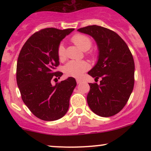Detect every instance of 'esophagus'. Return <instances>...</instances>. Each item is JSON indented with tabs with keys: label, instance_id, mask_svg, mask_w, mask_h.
Wrapping results in <instances>:
<instances>
[{
	"label": "esophagus",
	"instance_id": "obj_1",
	"mask_svg": "<svg viewBox=\"0 0 151 151\" xmlns=\"http://www.w3.org/2000/svg\"><path fill=\"white\" fill-rule=\"evenodd\" d=\"M82 82V80L80 79H77V84H80V83Z\"/></svg>",
	"mask_w": 151,
	"mask_h": 151
}]
</instances>
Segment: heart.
I'll return each instance as SVG.
<instances>
[{"mask_svg": "<svg viewBox=\"0 0 151 151\" xmlns=\"http://www.w3.org/2000/svg\"><path fill=\"white\" fill-rule=\"evenodd\" d=\"M72 42L83 51L89 50L92 45V41L88 36L83 34H77L72 37ZM58 56L59 60L65 59V47L60 44L58 48ZM89 68V65L86 61H70L64 67V72L67 75L74 77H80Z\"/></svg>", "mask_w": 151, "mask_h": 151, "instance_id": "1", "label": "heart"}]
</instances>
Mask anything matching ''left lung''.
Here are the masks:
<instances>
[{
	"instance_id": "obj_1",
	"label": "left lung",
	"mask_w": 151,
	"mask_h": 151,
	"mask_svg": "<svg viewBox=\"0 0 151 151\" xmlns=\"http://www.w3.org/2000/svg\"><path fill=\"white\" fill-rule=\"evenodd\" d=\"M89 35L97 45L98 60L88 74L100 84L89 83L87 103L94 114L102 117L115 115L124 107L134 86L135 65L129 47L114 31L98 25L78 29Z\"/></svg>"
}]
</instances>
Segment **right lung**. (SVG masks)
<instances>
[{
	"mask_svg": "<svg viewBox=\"0 0 151 151\" xmlns=\"http://www.w3.org/2000/svg\"><path fill=\"white\" fill-rule=\"evenodd\" d=\"M74 29L59 30L53 27L35 32L26 41L17 62V84L22 99L36 117L44 121H55L65 115L70 99L77 85L75 79H60L62 72H55L60 64L58 48L60 42Z\"/></svg>",
	"mask_w": 151,
	"mask_h": 151,
	"instance_id": "1",
	"label": "right lung"
}]
</instances>
